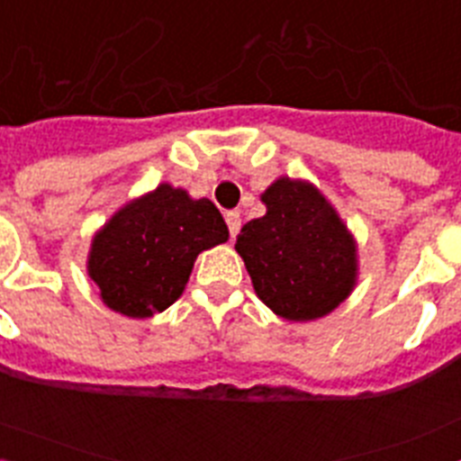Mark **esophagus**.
Returning <instances> with one entry per match:
<instances>
[{"label": "esophagus", "mask_w": 461, "mask_h": 461, "mask_svg": "<svg viewBox=\"0 0 461 461\" xmlns=\"http://www.w3.org/2000/svg\"><path fill=\"white\" fill-rule=\"evenodd\" d=\"M226 223H228V233H230V238H235V235L240 233V228H242V219H240V212H235V210L226 212Z\"/></svg>", "instance_id": "34e87169"}]
</instances>
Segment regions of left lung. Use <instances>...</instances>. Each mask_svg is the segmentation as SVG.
<instances>
[{"instance_id": "1", "label": "left lung", "mask_w": 461, "mask_h": 461, "mask_svg": "<svg viewBox=\"0 0 461 461\" xmlns=\"http://www.w3.org/2000/svg\"><path fill=\"white\" fill-rule=\"evenodd\" d=\"M260 198L266 217L244 223L235 242L256 295L281 319H321L353 291V238L332 205L304 182L281 177Z\"/></svg>"}]
</instances>
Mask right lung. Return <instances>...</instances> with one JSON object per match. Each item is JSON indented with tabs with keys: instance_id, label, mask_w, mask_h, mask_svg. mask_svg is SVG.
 I'll use <instances>...</instances> for the list:
<instances>
[{
	"instance_id": "obj_1",
	"label": "right lung",
	"mask_w": 461,
	"mask_h": 461,
	"mask_svg": "<svg viewBox=\"0 0 461 461\" xmlns=\"http://www.w3.org/2000/svg\"><path fill=\"white\" fill-rule=\"evenodd\" d=\"M228 240L214 203L161 185L122 207L92 242L89 276L110 309L148 319L177 300L195 256Z\"/></svg>"
}]
</instances>
